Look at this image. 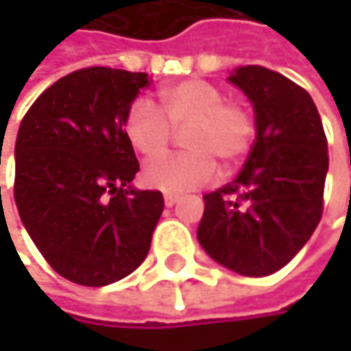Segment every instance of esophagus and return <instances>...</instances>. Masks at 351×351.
Segmentation results:
<instances>
[{
	"instance_id": "1",
	"label": "esophagus",
	"mask_w": 351,
	"mask_h": 351,
	"mask_svg": "<svg viewBox=\"0 0 351 351\" xmlns=\"http://www.w3.org/2000/svg\"><path fill=\"white\" fill-rule=\"evenodd\" d=\"M178 201H180V197H178V195H171V193H167V195H165V205H167V207H173V205H176Z\"/></svg>"
}]
</instances>
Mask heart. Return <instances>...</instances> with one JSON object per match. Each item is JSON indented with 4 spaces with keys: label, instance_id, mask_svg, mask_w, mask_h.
<instances>
[{
    "label": "heart",
    "instance_id": "obj_1",
    "mask_svg": "<svg viewBox=\"0 0 351 351\" xmlns=\"http://www.w3.org/2000/svg\"><path fill=\"white\" fill-rule=\"evenodd\" d=\"M160 109L138 99L123 115V136L144 158L160 156L173 138L182 132L186 152L165 156L142 171L150 189L184 193L205 186L221 165L223 171L238 167L250 152L256 136V119L242 101H228L226 93L211 83L186 79L160 89Z\"/></svg>",
    "mask_w": 351,
    "mask_h": 351
}]
</instances>
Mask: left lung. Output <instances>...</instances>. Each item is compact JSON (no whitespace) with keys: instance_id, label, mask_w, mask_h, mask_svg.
<instances>
[{"instance_id":"1","label":"left lung","mask_w":351,"mask_h":351,"mask_svg":"<svg viewBox=\"0 0 351 351\" xmlns=\"http://www.w3.org/2000/svg\"><path fill=\"white\" fill-rule=\"evenodd\" d=\"M254 106L256 140L242 173L203 195V250L244 276H268L309 242L323 213L327 138L311 95L266 66L232 73Z\"/></svg>"}]
</instances>
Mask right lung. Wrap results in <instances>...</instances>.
I'll list each match as a JSON object with an SVG mask.
<instances>
[{"instance_id":"add662e5","label":"right lung","mask_w":351,"mask_h":351,"mask_svg":"<svg viewBox=\"0 0 351 351\" xmlns=\"http://www.w3.org/2000/svg\"><path fill=\"white\" fill-rule=\"evenodd\" d=\"M146 85V73L81 69L50 85L20 123L18 213L44 260L71 282L106 287L148 256L165 199L130 184L140 165L121 128Z\"/></svg>"}]
</instances>
